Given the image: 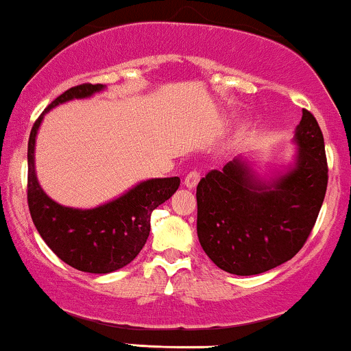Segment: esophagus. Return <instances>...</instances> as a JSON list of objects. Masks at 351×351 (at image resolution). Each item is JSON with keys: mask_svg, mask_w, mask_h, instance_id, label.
<instances>
[{"mask_svg": "<svg viewBox=\"0 0 351 351\" xmlns=\"http://www.w3.org/2000/svg\"><path fill=\"white\" fill-rule=\"evenodd\" d=\"M199 180H200V172L195 171V169H194V171H191L186 176V180H184V182H186L187 187H195Z\"/></svg>", "mask_w": 351, "mask_h": 351, "instance_id": "obj_1", "label": "esophagus"}]
</instances>
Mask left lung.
I'll list each match as a JSON object with an SVG mask.
<instances>
[{
  "label": "left lung",
  "instance_id": "8db88e82",
  "mask_svg": "<svg viewBox=\"0 0 351 351\" xmlns=\"http://www.w3.org/2000/svg\"><path fill=\"white\" fill-rule=\"evenodd\" d=\"M295 169L261 184L239 159L207 172L197 186V235L219 269L257 275L295 257L317 222L328 184L324 134L303 109L295 132Z\"/></svg>",
  "mask_w": 351,
  "mask_h": 351
}]
</instances>
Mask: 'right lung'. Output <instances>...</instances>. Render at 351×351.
<instances>
[{"label": "right lung", "instance_id": "add662e5", "mask_svg": "<svg viewBox=\"0 0 351 351\" xmlns=\"http://www.w3.org/2000/svg\"><path fill=\"white\" fill-rule=\"evenodd\" d=\"M102 88V84L90 82L74 86L51 102L46 111L61 102L88 97ZM45 112L33 124L27 141V207L31 219L49 249L76 270L109 274L123 269L143 250L151 232L152 210L171 199L179 189L180 179L145 180L119 199L89 210L59 206L43 192L34 174V143Z\"/></svg>", "mask_w": 351, "mask_h": 351}]
</instances>
